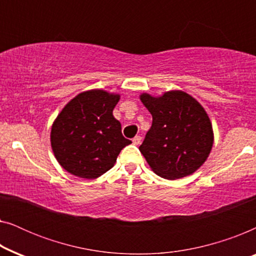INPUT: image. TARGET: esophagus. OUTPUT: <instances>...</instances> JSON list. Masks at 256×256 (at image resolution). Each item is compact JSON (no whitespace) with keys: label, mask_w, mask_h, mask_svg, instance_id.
Here are the masks:
<instances>
[{"label":"esophagus","mask_w":256,"mask_h":256,"mask_svg":"<svg viewBox=\"0 0 256 256\" xmlns=\"http://www.w3.org/2000/svg\"><path fill=\"white\" fill-rule=\"evenodd\" d=\"M140 143H141V136H135V138H132V144L138 146Z\"/></svg>","instance_id":"obj_1"}]
</instances>
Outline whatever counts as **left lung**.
Segmentation results:
<instances>
[{"mask_svg": "<svg viewBox=\"0 0 256 256\" xmlns=\"http://www.w3.org/2000/svg\"><path fill=\"white\" fill-rule=\"evenodd\" d=\"M140 99L152 124L138 149L154 172L166 180L194 174L213 146L212 124L202 104L183 90L158 98L143 93Z\"/></svg>", "mask_w": 256, "mask_h": 256, "instance_id": "8db88e82", "label": "left lung"}]
</instances>
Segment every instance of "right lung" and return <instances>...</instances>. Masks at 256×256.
I'll return each mask as SVG.
<instances>
[{"label":"right lung","instance_id":"add662e5","mask_svg":"<svg viewBox=\"0 0 256 256\" xmlns=\"http://www.w3.org/2000/svg\"><path fill=\"white\" fill-rule=\"evenodd\" d=\"M118 94L102 90L82 92L70 101L51 129V146L58 163L76 177L94 180L110 169L130 140L113 116Z\"/></svg>","mask_w":256,"mask_h":256}]
</instances>
